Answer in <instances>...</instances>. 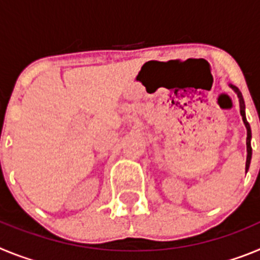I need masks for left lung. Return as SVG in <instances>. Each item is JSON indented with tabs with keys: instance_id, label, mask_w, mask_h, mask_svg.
I'll list each match as a JSON object with an SVG mask.
<instances>
[{
	"instance_id": "left-lung-1",
	"label": "left lung",
	"mask_w": 260,
	"mask_h": 260,
	"mask_svg": "<svg viewBox=\"0 0 260 260\" xmlns=\"http://www.w3.org/2000/svg\"><path fill=\"white\" fill-rule=\"evenodd\" d=\"M229 87H231V88L233 89L234 92H236V95H237L238 102H240V113H241V116H242V121H243V123H245V127H246V130H247V138H246L247 157H246V168H245V172H246V173H247V171H249V167H250V161H251V155H252V150H251V128H250V125H249V122H247V119H246V114H245V102H243L242 93H241L240 89H238L236 86H233V84L229 83Z\"/></svg>"
}]
</instances>
